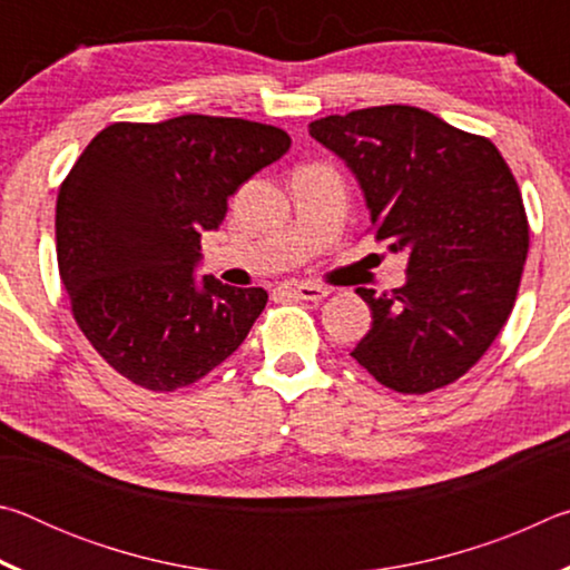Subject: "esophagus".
Returning a JSON list of instances; mask_svg holds the SVG:
<instances>
[{
    "label": "esophagus",
    "mask_w": 570,
    "mask_h": 570,
    "mask_svg": "<svg viewBox=\"0 0 570 570\" xmlns=\"http://www.w3.org/2000/svg\"><path fill=\"white\" fill-rule=\"evenodd\" d=\"M286 292L296 298H304V302H322V298L330 294V288L316 284H294L286 286Z\"/></svg>",
    "instance_id": "esophagus-1"
}]
</instances>
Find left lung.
Wrapping results in <instances>:
<instances>
[{"mask_svg":"<svg viewBox=\"0 0 570 570\" xmlns=\"http://www.w3.org/2000/svg\"><path fill=\"white\" fill-rule=\"evenodd\" d=\"M308 135L354 173L374 238L407 256L400 288H356L372 330L352 356L402 394L460 380L513 312L528 256L508 163L488 138L410 105L330 115Z\"/></svg>","mask_w":570,"mask_h":570,"instance_id":"obj_1","label":"left lung"}]
</instances>
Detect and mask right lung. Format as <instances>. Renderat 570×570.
<instances>
[{
	"mask_svg": "<svg viewBox=\"0 0 570 570\" xmlns=\"http://www.w3.org/2000/svg\"><path fill=\"white\" fill-rule=\"evenodd\" d=\"M288 148L274 125L180 115L112 122L77 158L57 196V264L77 326L125 380L188 387L246 340L268 294L198 278L200 234Z\"/></svg>",
	"mask_w": 570,
	"mask_h": 570,
	"instance_id": "add662e5",
	"label": "right lung"
}]
</instances>
